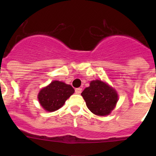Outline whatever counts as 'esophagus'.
<instances>
[{"instance_id":"1","label":"esophagus","mask_w":156,"mask_h":156,"mask_svg":"<svg viewBox=\"0 0 156 156\" xmlns=\"http://www.w3.org/2000/svg\"><path fill=\"white\" fill-rule=\"evenodd\" d=\"M81 92H82V89H81V87H78L75 89V93H76L77 94H80Z\"/></svg>"}]
</instances>
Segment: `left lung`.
Listing matches in <instances>:
<instances>
[{"mask_svg": "<svg viewBox=\"0 0 156 156\" xmlns=\"http://www.w3.org/2000/svg\"><path fill=\"white\" fill-rule=\"evenodd\" d=\"M81 96L90 111L100 116L109 115L119 100L115 90L100 80L90 81V86L84 90Z\"/></svg>", "mask_w": 156, "mask_h": 156, "instance_id": "1", "label": "left lung"}]
</instances>
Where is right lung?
Masks as SVG:
<instances>
[{"label":"right lung","instance_id":"obj_1","mask_svg":"<svg viewBox=\"0 0 156 156\" xmlns=\"http://www.w3.org/2000/svg\"><path fill=\"white\" fill-rule=\"evenodd\" d=\"M75 90L69 84L59 81H53L42 88L37 95L41 106L48 112H54L62 107Z\"/></svg>","mask_w":156,"mask_h":156}]
</instances>
